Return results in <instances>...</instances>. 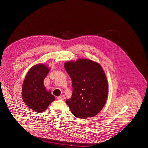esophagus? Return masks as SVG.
I'll list each match as a JSON object with an SVG mask.
<instances>
[{"instance_id": "esophagus-1", "label": "esophagus", "mask_w": 148, "mask_h": 148, "mask_svg": "<svg viewBox=\"0 0 148 148\" xmlns=\"http://www.w3.org/2000/svg\"><path fill=\"white\" fill-rule=\"evenodd\" d=\"M64 98H65V97H64V95H61V96H59V97H57V99H61V100L64 99Z\"/></svg>"}]
</instances>
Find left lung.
I'll return each mask as SVG.
<instances>
[{
    "mask_svg": "<svg viewBox=\"0 0 148 148\" xmlns=\"http://www.w3.org/2000/svg\"><path fill=\"white\" fill-rule=\"evenodd\" d=\"M72 80L73 94L66 103L73 115L80 119L94 117L105 105L108 84L105 73L97 62L79 58L64 63Z\"/></svg>",
    "mask_w": 148,
    "mask_h": 148,
    "instance_id": "8db88e82",
    "label": "left lung"
}]
</instances>
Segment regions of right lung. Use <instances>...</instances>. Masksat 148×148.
<instances>
[{"instance_id":"right-lung-1","label":"right lung","mask_w":148,"mask_h":148,"mask_svg":"<svg viewBox=\"0 0 148 148\" xmlns=\"http://www.w3.org/2000/svg\"><path fill=\"white\" fill-rule=\"evenodd\" d=\"M50 71L44 64H37L28 71L22 87V99L28 108L36 112H42L55 99L50 90H47L44 80Z\"/></svg>"}]
</instances>
